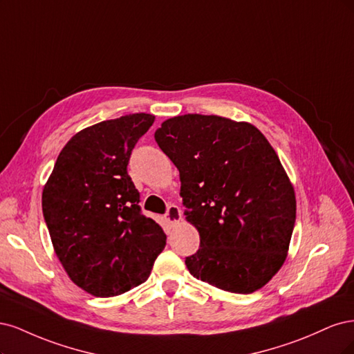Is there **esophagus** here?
<instances>
[{
    "label": "esophagus",
    "mask_w": 354,
    "mask_h": 354,
    "mask_svg": "<svg viewBox=\"0 0 354 354\" xmlns=\"http://www.w3.org/2000/svg\"><path fill=\"white\" fill-rule=\"evenodd\" d=\"M180 209L176 206V204H169L167 206V210L165 213V218L167 222L170 223H176L180 221Z\"/></svg>",
    "instance_id": "34e87169"
}]
</instances>
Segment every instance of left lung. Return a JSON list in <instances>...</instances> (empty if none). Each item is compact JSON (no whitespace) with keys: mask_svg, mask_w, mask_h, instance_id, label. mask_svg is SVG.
I'll use <instances>...</instances> for the list:
<instances>
[{"mask_svg":"<svg viewBox=\"0 0 354 354\" xmlns=\"http://www.w3.org/2000/svg\"><path fill=\"white\" fill-rule=\"evenodd\" d=\"M156 142L179 170L187 219L200 248L191 275L223 291L250 294L287 257L295 196L279 157L257 128L219 116L167 119Z\"/></svg>","mask_w":354,"mask_h":354,"instance_id":"1","label":"left lung"}]
</instances>
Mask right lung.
Segmentation results:
<instances>
[{
	"label": "right lung",
	"instance_id": "obj_1",
	"mask_svg": "<svg viewBox=\"0 0 354 354\" xmlns=\"http://www.w3.org/2000/svg\"><path fill=\"white\" fill-rule=\"evenodd\" d=\"M153 122V115L135 113L76 133L42 192L57 257L77 287L95 297L145 282L166 245L162 227L142 214L128 175L133 147Z\"/></svg>",
	"mask_w": 354,
	"mask_h": 354
}]
</instances>
